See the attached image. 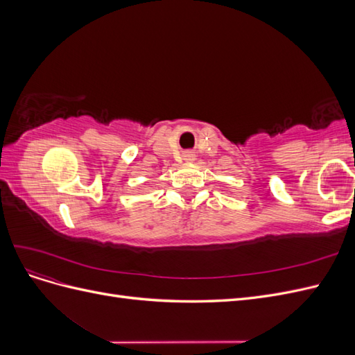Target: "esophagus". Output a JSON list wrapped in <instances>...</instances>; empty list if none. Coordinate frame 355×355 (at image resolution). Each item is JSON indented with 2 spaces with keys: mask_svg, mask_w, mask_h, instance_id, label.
Listing matches in <instances>:
<instances>
[{
  "mask_svg": "<svg viewBox=\"0 0 355 355\" xmlns=\"http://www.w3.org/2000/svg\"><path fill=\"white\" fill-rule=\"evenodd\" d=\"M184 159L187 161V163H192V161L196 159V155L192 154V153H185V154H184Z\"/></svg>",
  "mask_w": 355,
  "mask_h": 355,
  "instance_id": "esophagus-1",
  "label": "esophagus"
}]
</instances>
